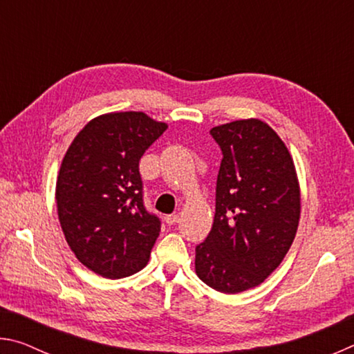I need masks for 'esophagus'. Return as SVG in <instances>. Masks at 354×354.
<instances>
[{
	"label": "esophagus",
	"instance_id": "esophagus-1",
	"mask_svg": "<svg viewBox=\"0 0 354 354\" xmlns=\"http://www.w3.org/2000/svg\"><path fill=\"white\" fill-rule=\"evenodd\" d=\"M178 221H179V215H178V214L165 215V223H167V225H176Z\"/></svg>",
	"mask_w": 354,
	"mask_h": 354
}]
</instances>
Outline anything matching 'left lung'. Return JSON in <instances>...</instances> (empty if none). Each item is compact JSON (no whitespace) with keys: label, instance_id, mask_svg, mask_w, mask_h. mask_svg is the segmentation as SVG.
I'll use <instances>...</instances> for the list:
<instances>
[{"label":"left lung","instance_id":"left-lung-1","mask_svg":"<svg viewBox=\"0 0 354 354\" xmlns=\"http://www.w3.org/2000/svg\"><path fill=\"white\" fill-rule=\"evenodd\" d=\"M221 148L215 217L195 248V272L223 293L259 286L283 262L301 211L293 159L279 136L259 118L211 129Z\"/></svg>","mask_w":354,"mask_h":354}]
</instances>
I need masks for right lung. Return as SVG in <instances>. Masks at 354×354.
<instances>
[{"label":"right lung","mask_w":354,"mask_h":354,"mask_svg":"<svg viewBox=\"0 0 354 354\" xmlns=\"http://www.w3.org/2000/svg\"><path fill=\"white\" fill-rule=\"evenodd\" d=\"M167 123L143 112H111L84 127L56 183L57 215L77 261L103 278L147 266L160 220L143 205L139 160Z\"/></svg>","instance_id":"1"}]
</instances>
